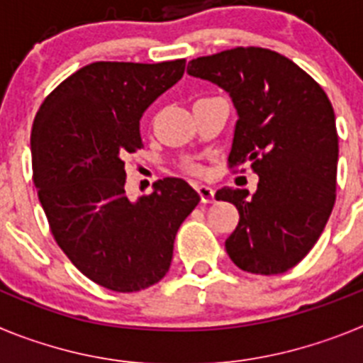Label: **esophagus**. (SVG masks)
<instances>
[{
    "mask_svg": "<svg viewBox=\"0 0 363 363\" xmlns=\"http://www.w3.org/2000/svg\"><path fill=\"white\" fill-rule=\"evenodd\" d=\"M196 191H198V194H200V198L203 203H213L214 192H216L213 187H209V185H198Z\"/></svg>",
    "mask_w": 363,
    "mask_h": 363,
    "instance_id": "obj_1",
    "label": "esophagus"
}]
</instances>
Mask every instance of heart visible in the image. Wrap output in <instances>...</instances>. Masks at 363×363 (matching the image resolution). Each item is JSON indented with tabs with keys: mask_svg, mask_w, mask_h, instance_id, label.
Masks as SVG:
<instances>
[{
	"mask_svg": "<svg viewBox=\"0 0 363 363\" xmlns=\"http://www.w3.org/2000/svg\"><path fill=\"white\" fill-rule=\"evenodd\" d=\"M194 171H200V169H198V167H194Z\"/></svg>",
	"mask_w": 363,
	"mask_h": 363,
	"instance_id": "b5f03b06",
	"label": "heart"
}]
</instances>
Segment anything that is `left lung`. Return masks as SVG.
<instances>
[{
	"instance_id": "left-lung-1",
	"label": "left lung",
	"mask_w": 363,
	"mask_h": 363,
	"mask_svg": "<svg viewBox=\"0 0 363 363\" xmlns=\"http://www.w3.org/2000/svg\"><path fill=\"white\" fill-rule=\"evenodd\" d=\"M189 76L227 92L238 114L229 165L251 162L259 176L252 196L223 187L238 227L227 255L252 274H280L300 262L331 216L336 198L338 134L322 86L289 57L238 47L189 62Z\"/></svg>"
}]
</instances>
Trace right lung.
Listing matches in <instances>:
<instances>
[{"instance_id": "obj_1", "label": "right lung", "mask_w": 363, "mask_h": 363, "mask_svg": "<svg viewBox=\"0 0 363 363\" xmlns=\"http://www.w3.org/2000/svg\"><path fill=\"white\" fill-rule=\"evenodd\" d=\"M185 60L96 62L57 85L32 125L34 185L54 240L86 278L116 293L158 284L198 192L163 178L149 196L125 194L127 154L142 149L140 120L182 79Z\"/></svg>"}]
</instances>
